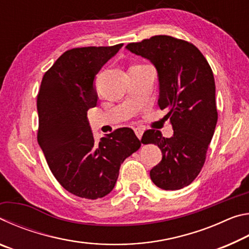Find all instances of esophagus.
Here are the masks:
<instances>
[{"label":"esophagus","instance_id":"34e87169","mask_svg":"<svg viewBox=\"0 0 249 249\" xmlns=\"http://www.w3.org/2000/svg\"><path fill=\"white\" fill-rule=\"evenodd\" d=\"M134 130H135V134H136V136L141 140L142 136V134H144V129L141 128V127H136Z\"/></svg>","mask_w":249,"mask_h":249}]
</instances>
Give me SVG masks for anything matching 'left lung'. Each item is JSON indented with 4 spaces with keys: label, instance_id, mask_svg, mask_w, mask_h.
Returning a JSON list of instances; mask_svg holds the SVG:
<instances>
[{
    "label": "left lung",
    "instance_id": "left-lung-1",
    "mask_svg": "<svg viewBox=\"0 0 249 249\" xmlns=\"http://www.w3.org/2000/svg\"><path fill=\"white\" fill-rule=\"evenodd\" d=\"M155 65L159 80L160 109H167L174 136L147 129L142 144H155L162 159L150 170V179L163 190H179L200 174L217 122L215 81L208 60L195 45L157 35L126 46Z\"/></svg>",
    "mask_w": 249,
    "mask_h": 249
}]
</instances>
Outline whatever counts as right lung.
Wrapping results in <instances>:
<instances>
[{
    "label": "right lung",
    "instance_id": "add662e5",
    "mask_svg": "<svg viewBox=\"0 0 249 249\" xmlns=\"http://www.w3.org/2000/svg\"><path fill=\"white\" fill-rule=\"evenodd\" d=\"M122 46L67 50L46 71L37 94V141L49 169L67 191L84 199L108 195L121 163L142 145L128 127L117 128L95 142L87 119L98 101L95 75Z\"/></svg>",
    "mask_w": 249,
    "mask_h": 249
}]
</instances>
